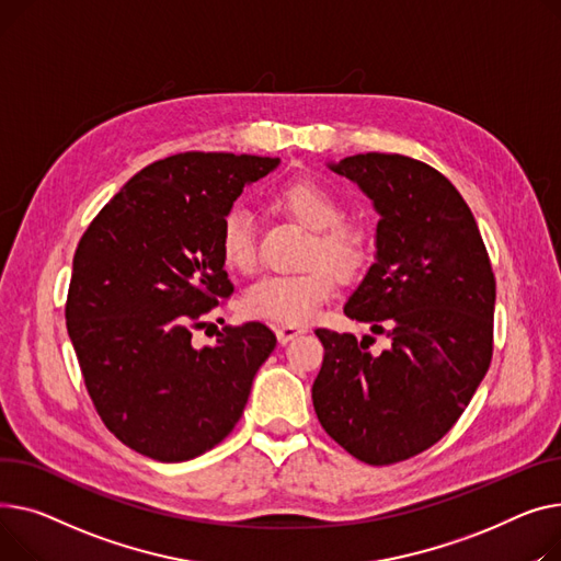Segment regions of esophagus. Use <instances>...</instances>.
Returning a JSON list of instances; mask_svg holds the SVG:
<instances>
[{
  "label": "esophagus",
  "instance_id": "1",
  "mask_svg": "<svg viewBox=\"0 0 561 561\" xmlns=\"http://www.w3.org/2000/svg\"><path fill=\"white\" fill-rule=\"evenodd\" d=\"M274 331H276L278 342H280V344H287V342H291L294 337L304 335L306 328H304V325H287V323H280V325L274 328Z\"/></svg>",
  "mask_w": 561,
  "mask_h": 561
}]
</instances>
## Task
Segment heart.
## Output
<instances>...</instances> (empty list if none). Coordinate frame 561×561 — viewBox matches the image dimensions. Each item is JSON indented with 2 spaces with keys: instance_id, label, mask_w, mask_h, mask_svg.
Returning <instances> with one entry per match:
<instances>
[{
  "instance_id": "b5f03b06",
  "label": "heart",
  "mask_w": 561,
  "mask_h": 561,
  "mask_svg": "<svg viewBox=\"0 0 561 561\" xmlns=\"http://www.w3.org/2000/svg\"><path fill=\"white\" fill-rule=\"evenodd\" d=\"M278 204L306 228L312 230L308 260L323 257L344 274L353 272L365 255V236L353 224L340 221L342 204L323 183L314 179H294L285 183ZM219 255L233 272H251L257 262L253 221L247 210H228L219 226ZM325 262H314L296 274H272L253 283L242 310L249 317L287 325L308 323L337 287L335 272Z\"/></svg>"
}]
</instances>
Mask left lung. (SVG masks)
Returning a JSON list of instances; mask_svg holds the SVG:
<instances>
[{"mask_svg":"<svg viewBox=\"0 0 561 561\" xmlns=\"http://www.w3.org/2000/svg\"><path fill=\"white\" fill-rule=\"evenodd\" d=\"M380 215L376 260L344 306L371 335L317 328L325 355L312 385L323 431L362 462L382 467L437 444L480 387L493 340L496 280L471 208L455 185L399 153L328 162Z\"/></svg>","mask_w":561,"mask_h":561,"instance_id":"8db88e82","label":"left lung"}]
</instances>
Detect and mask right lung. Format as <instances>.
Listing matches in <instances>:
<instances>
[{"mask_svg": "<svg viewBox=\"0 0 561 561\" xmlns=\"http://www.w3.org/2000/svg\"><path fill=\"white\" fill-rule=\"evenodd\" d=\"M280 158L187 151L151 162L83 233L68 291V333L108 431L158 462H185L240 421L276 335L247 321L196 348L192 331L233 291L219 226Z\"/></svg>", "mask_w": 561, "mask_h": 561, "instance_id": "obj_1", "label": "right lung"}]
</instances>
